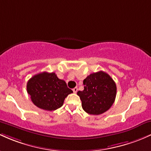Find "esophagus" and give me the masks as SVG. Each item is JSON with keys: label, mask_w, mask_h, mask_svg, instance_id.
<instances>
[{"label": "esophagus", "mask_w": 151, "mask_h": 151, "mask_svg": "<svg viewBox=\"0 0 151 151\" xmlns=\"http://www.w3.org/2000/svg\"><path fill=\"white\" fill-rule=\"evenodd\" d=\"M78 88L77 87H76V88H74L73 89V93H77V91H78Z\"/></svg>", "instance_id": "34e87169"}]
</instances>
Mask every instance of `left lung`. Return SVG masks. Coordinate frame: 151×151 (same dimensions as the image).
I'll return each mask as SVG.
<instances>
[{
    "label": "left lung",
    "instance_id": "left-lung-1",
    "mask_svg": "<svg viewBox=\"0 0 151 151\" xmlns=\"http://www.w3.org/2000/svg\"><path fill=\"white\" fill-rule=\"evenodd\" d=\"M84 90L77 93L83 109L91 115H100L112 106L116 96V85L103 71L90 74L83 80Z\"/></svg>",
    "mask_w": 151,
    "mask_h": 151
}]
</instances>
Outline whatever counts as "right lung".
Returning a JSON list of instances; mask_svg holds the SVG:
<instances>
[{
	"label": "right lung",
	"mask_w": 151,
	"mask_h": 151,
	"mask_svg": "<svg viewBox=\"0 0 151 151\" xmlns=\"http://www.w3.org/2000/svg\"><path fill=\"white\" fill-rule=\"evenodd\" d=\"M27 92L35 106L45 111H55L63 106L73 91L55 73L43 72L33 76L27 83Z\"/></svg>",
	"instance_id": "right-lung-1"
}]
</instances>
